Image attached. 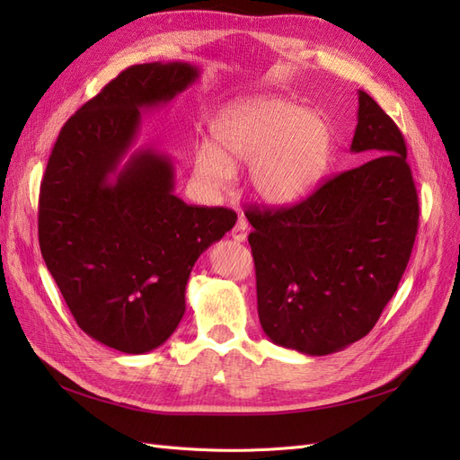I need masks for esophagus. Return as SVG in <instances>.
Segmentation results:
<instances>
[{"label":"esophagus","mask_w":460,"mask_h":460,"mask_svg":"<svg viewBox=\"0 0 460 460\" xmlns=\"http://www.w3.org/2000/svg\"><path fill=\"white\" fill-rule=\"evenodd\" d=\"M232 238L234 242H245L247 238V222L243 218H240L238 222H235V226L232 228Z\"/></svg>","instance_id":"34e87169"}]
</instances>
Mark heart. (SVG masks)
Returning <instances> with one entry per match:
<instances>
[{
    "label": "heart",
    "mask_w": 460,
    "mask_h": 460,
    "mask_svg": "<svg viewBox=\"0 0 460 460\" xmlns=\"http://www.w3.org/2000/svg\"><path fill=\"white\" fill-rule=\"evenodd\" d=\"M215 142L193 151V178L207 193L226 191L238 163H252L253 191L269 205L303 199L324 176L332 137L324 120L307 109L262 95L247 97L222 111Z\"/></svg>",
    "instance_id": "obj_1"
}]
</instances>
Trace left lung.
<instances>
[{
	"label": "left lung",
	"instance_id": "obj_1",
	"mask_svg": "<svg viewBox=\"0 0 460 460\" xmlns=\"http://www.w3.org/2000/svg\"><path fill=\"white\" fill-rule=\"evenodd\" d=\"M353 153L370 161L291 207H249L264 333L323 357L365 338L394 297L419 230V196L397 124L358 90Z\"/></svg>",
	"mask_w": 460,
	"mask_h": 460
}]
</instances>
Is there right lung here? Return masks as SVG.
Wrapping results in <instances>:
<instances>
[{
  "instance_id": "obj_1",
  "label": "right lung",
  "mask_w": 460,
  "mask_h": 460,
  "mask_svg": "<svg viewBox=\"0 0 460 460\" xmlns=\"http://www.w3.org/2000/svg\"><path fill=\"white\" fill-rule=\"evenodd\" d=\"M199 68L144 63L65 122L40 186L41 257L76 324L117 351L157 349L186 311V284L208 245L235 225L225 207L174 196V164L153 147L130 153L142 111L190 88Z\"/></svg>"
}]
</instances>
